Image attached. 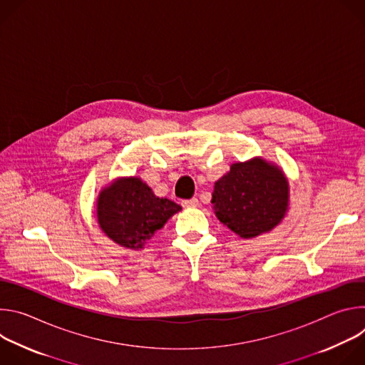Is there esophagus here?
I'll list each match as a JSON object with an SVG mask.
<instances>
[{
    "label": "esophagus",
    "mask_w": 365,
    "mask_h": 365,
    "mask_svg": "<svg viewBox=\"0 0 365 365\" xmlns=\"http://www.w3.org/2000/svg\"><path fill=\"white\" fill-rule=\"evenodd\" d=\"M182 205H183L185 207H195V206H197V205H199V200H197L196 197H192V199L183 200V202H182Z\"/></svg>",
    "instance_id": "obj_1"
}]
</instances>
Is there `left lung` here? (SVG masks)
Returning a JSON list of instances; mask_svg holds the SVG:
<instances>
[{
	"mask_svg": "<svg viewBox=\"0 0 365 365\" xmlns=\"http://www.w3.org/2000/svg\"><path fill=\"white\" fill-rule=\"evenodd\" d=\"M217 218L241 238H254L277 227L289 206V183L276 165L255 158L234 163L215 182Z\"/></svg>",
	"mask_w": 365,
	"mask_h": 365,
	"instance_id": "8db88e82",
	"label": "left lung"
}]
</instances>
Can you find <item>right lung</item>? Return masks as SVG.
<instances>
[{
  "label": "right lung",
  "instance_id": "add662e5",
  "mask_svg": "<svg viewBox=\"0 0 365 365\" xmlns=\"http://www.w3.org/2000/svg\"><path fill=\"white\" fill-rule=\"evenodd\" d=\"M182 210L170 199L159 197L140 179L121 178L103 187L96 200L101 230L121 247L140 250Z\"/></svg>",
  "mask_w": 365,
  "mask_h": 365
}]
</instances>
